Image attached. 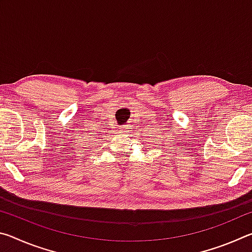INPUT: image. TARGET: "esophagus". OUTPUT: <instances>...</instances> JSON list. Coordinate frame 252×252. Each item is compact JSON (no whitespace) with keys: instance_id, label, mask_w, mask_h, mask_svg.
Listing matches in <instances>:
<instances>
[{"instance_id":"1","label":"esophagus","mask_w":252,"mask_h":252,"mask_svg":"<svg viewBox=\"0 0 252 252\" xmlns=\"http://www.w3.org/2000/svg\"><path fill=\"white\" fill-rule=\"evenodd\" d=\"M131 126H129V125H126V126H121V131L122 132H126V133H130V132H131Z\"/></svg>"}]
</instances>
